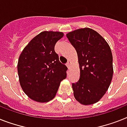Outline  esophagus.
I'll return each instance as SVG.
<instances>
[{
	"label": "esophagus",
	"instance_id": "esophagus-1",
	"mask_svg": "<svg viewBox=\"0 0 127 127\" xmlns=\"http://www.w3.org/2000/svg\"><path fill=\"white\" fill-rule=\"evenodd\" d=\"M71 64H72V62L70 61H68L67 62L66 66H68V68H70V66H71Z\"/></svg>",
	"mask_w": 127,
	"mask_h": 127
}]
</instances>
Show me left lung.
Instances as JSON below:
<instances>
[{"label": "left lung", "mask_w": 127, "mask_h": 127, "mask_svg": "<svg viewBox=\"0 0 127 127\" xmlns=\"http://www.w3.org/2000/svg\"><path fill=\"white\" fill-rule=\"evenodd\" d=\"M78 56L80 78L72 83L75 99L85 105L99 101L113 76L112 54L108 44L94 30L85 28L66 34Z\"/></svg>", "instance_id": "1"}]
</instances>
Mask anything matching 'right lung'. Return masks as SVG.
I'll list each match as a JSON object with an SVG mask.
<instances>
[{
  "mask_svg": "<svg viewBox=\"0 0 127 127\" xmlns=\"http://www.w3.org/2000/svg\"><path fill=\"white\" fill-rule=\"evenodd\" d=\"M63 33L44 31L31 40L19 56V82L30 99L46 103L55 97L67 67L59 60L55 45Z\"/></svg>",
  "mask_w": 127,
  "mask_h": 127,
  "instance_id": "right-lung-1",
  "label": "right lung"
}]
</instances>
